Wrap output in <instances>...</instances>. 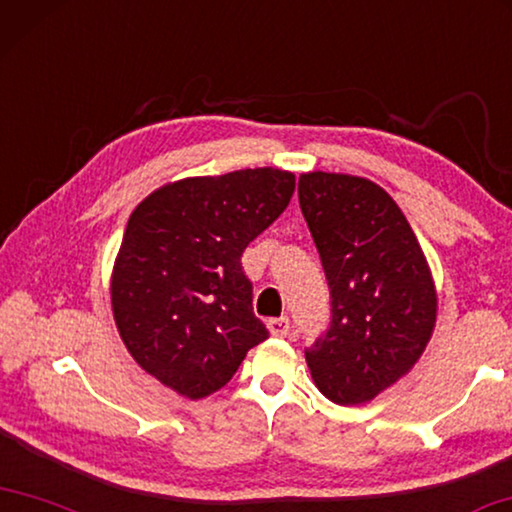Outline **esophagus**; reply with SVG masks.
Here are the masks:
<instances>
[{"mask_svg": "<svg viewBox=\"0 0 512 512\" xmlns=\"http://www.w3.org/2000/svg\"><path fill=\"white\" fill-rule=\"evenodd\" d=\"M289 319L287 316H280V319H271L269 321V332L273 337H287L289 335Z\"/></svg>", "mask_w": 512, "mask_h": 512, "instance_id": "34e87169", "label": "esophagus"}]
</instances>
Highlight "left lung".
Here are the masks:
<instances>
[{"label": "left lung", "instance_id": "1", "mask_svg": "<svg viewBox=\"0 0 512 512\" xmlns=\"http://www.w3.org/2000/svg\"><path fill=\"white\" fill-rule=\"evenodd\" d=\"M298 202L330 289V326L305 348L323 396L371 401L412 369L433 335L437 294L419 241L364 177L305 173Z\"/></svg>", "mask_w": 512, "mask_h": 512}]
</instances>
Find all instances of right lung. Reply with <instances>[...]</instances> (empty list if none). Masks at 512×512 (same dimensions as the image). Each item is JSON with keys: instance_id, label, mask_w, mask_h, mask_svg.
I'll list each match as a JSON object with an SVG mask.
<instances>
[{"instance_id": "right-lung-1", "label": "right lung", "mask_w": 512, "mask_h": 512, "mask_svg": "<svg viewBox=\"0 0 512 512\" xmlns=\"http://www.w3.org/2000/svg\"><path fill=\"white\" fill-rule=\"evenodd\" d=\"M294 189V173L278 168L189 177L150 193L129 216L111 275L113 319L159 383L205 399L269 337L241 255Z\"/></svg>"}]
</instances>
